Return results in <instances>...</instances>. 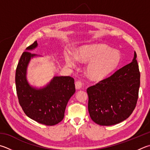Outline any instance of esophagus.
I'll use <instances>...</instances> for the list:
<instances>
[{
  "mask_svg": "<svg viewBox=\"0 0 150 150\" xmlns=\"http://www.w3.org/2000/svg\"><path fill=\"white\" fill-rule=\"evenodd\" d=\"M83 86V83L81 81H77L75 83V88L76 89H80Z\"/></svg>",
  "mask_w": 150,
  "mask_h": 150,
  "instance_id": "34e87169",
  "label": "esophagus"
}]
</instances>
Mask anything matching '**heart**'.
<instances>
[{
    "instance_id": "heart-1",
    "label": "heart",
    "mask_w": 150,
    "mask_h": 150,
    "mask_svg": "<svg viewBox=\"0 0 150 150\" xmlns=\"http://www.w3.org/2000/svg\"><path fill=\"white\" fill-rule=\"evenodd\" d=\"M66 60L71 67H75L77 60L88 63L86 67V75L92 80L100 81L117 67L121 61V54L105 45L95 44L81 47L76 55L68 54Z\"/></svg>"
}]
</instances>
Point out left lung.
<instances>
[{
	"label": "left lung",
	"mask_w": 150,
	"mask_h": 150,
	"mask_svg": "<svg viewBox=\"0 0 150 150\" xmlns=\"http://www.w3.org/2000/svg\"><path fill=\"white\" fill-rule=\"evenodd\" d=\"M137 54L130 64L86 90L91 118L98 125L110 126L125 121L137 105L140 74Z\"/></svg>",
	"instance_id": "8db88e82"
}]
</instances>
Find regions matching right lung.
<instances>
[{
	"mask_svg": "<svg viewBox=\"0 0 150 150\" xmlns=\"http://www.w3.org/2000/svg\"><path fill=\"white\" fill-rule=\"evenodd\" d=\"M38 47L34 42L25 49L16 71V86L19 103L26 115L39 123L52 126L64 117L67 102L75 92L74 79L69 76H54L40 88L29 84L27 78L31 59L39 57L29 51Z\"/></svg>",
	"mask_w": 150,
	"mask_h": 150,
	"instance_id": "add662e5",
	"label": "right lung"
}]
</instances>
